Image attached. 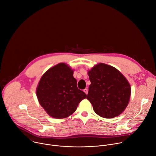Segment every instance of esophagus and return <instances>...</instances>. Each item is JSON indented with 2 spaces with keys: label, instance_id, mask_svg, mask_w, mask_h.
Instances as JSON below:
<instances>
[{
  "label": "esophagus",
  "instance_id": "obj_1",
  "mask_svg": "<svg viewBox=\"0 0 156 156\" xmlns=\"http://www.w3.org/2000/svg\"><path fill=\"white\" fill-rule=\"evenodd\" d=\"M83 91L86 94H87V93H88V90H87V89H86V88H85L84 89V90H83Z\"/></svg>",
  "mask_w": 156,
  "mask_h": 156
}]
</instances>
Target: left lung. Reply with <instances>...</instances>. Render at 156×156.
Returning a JSON list of instances; mask_svg holds the SVG:
<instances>
[{"mask_svg": "<svg viewBox=\"0 0 156 156\" xmlns=\"http://www.w3.org/2000/svg\"><path fill=\"white\" fill-rule=\"evenodd\" d=\"M91 81L87 99L100 117L112 119L127 107L131 87L126 78L112 66L100 63L88 71Z\"/></svg>", "mask_w": 156, "mask_h": 156, "instance_id": "8db88e82", "label": "left lung"}]
</instances>
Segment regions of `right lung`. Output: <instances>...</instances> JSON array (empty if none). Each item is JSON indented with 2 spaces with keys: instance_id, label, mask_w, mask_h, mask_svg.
Segmentation results:
<instances>
[{
  "instance_id": "1",
  "label": "right lung",
  "mask_w": 156,
  "mask_h": 156,
  "mask_svg": "<svg viewBox=\"0 0 156 156\" xmlns=\"http://www.w3.org/2000/svg\"><path fill=\"white\" fill-rule=\"evenodd\" d=\"M73 70L64 63L49 69L42 76L36 89L40 105L51 117L65 119L73 114L87 95L77 87Z\"/></svg>"
}]
</instances>
